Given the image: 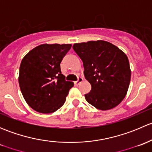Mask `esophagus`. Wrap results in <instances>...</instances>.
<instances>
[{
	"label": "esophagus",
	"instance_id": "34e87169",
	"mask_svg": "<svg viewBox=\"0 0 152 152\" xmlns=\"http://www.w3.org/2000/svg\"><path fill=\"white\" fill-rule=\"evenodd\" d=\"M84 81V79H83V78L82 77H81V76H79V78H78V80L77 81H76V82H75V84H76V85H79V84L81 83V82H82Z\"/></svg>",
	"mask_w": 152,
	"mask_h": 152
}]
</instances>
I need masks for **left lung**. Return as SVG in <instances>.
I'll return each instance as SVG.
<instances>
[{
  "label": "left lung",
  "mask_w": 152,
  "mask_h": 152,
  "mask_svg": "<svg viewBox=\"0 0 152 152\" xmlns=\"http://www.w3.org/2000/svg\"><path fill=\"white\" fill-rule=\"evenodd\" d=\"M73 48L83 62L85 79L92 87L85 95L87 102L101 110L118 105L126 95L131 79L124 52L104 40L75 43Z\"/></svg>",
  "instance_id": "8db88e82"
}]
</instances>
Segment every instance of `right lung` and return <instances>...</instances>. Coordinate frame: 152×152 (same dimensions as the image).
<instances>
[{"instance_id": "1", "label": "right lung", "mask_w": 152, "mask_h": 152, "mask_svg": "<svg viewBox=\"0 0 152 152\" xmlns=\"http://www.w3.org/2000/svg\"><path fill=\"white\" fill-rule=\"evenodd\" d=\"M71 44H42L22 59L20 88L30 107L40 113H52L65 104L73 82L65 81L60 63Z\"/></svg>"}]
</instances>
